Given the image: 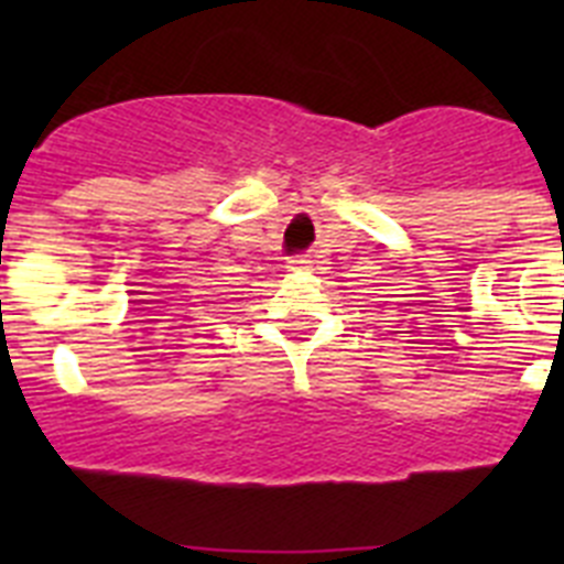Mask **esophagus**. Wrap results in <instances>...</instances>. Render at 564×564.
I'll return each mask as SVG.
<instances>
[{"label":"esophagus","instance_id":"obj_1","mask_svg":"<svg viewBox=\"0 0 564 564\" xmlns=\"http://www.w3.org/2000/svg\"><path fill=\"white\" fill-rule=\"evenodd\" d=\"M307 262H311V259H305V257H293V259H288V268H305Z\"/></svg>","mask_w":564,"mask_h":564}]
</instances>
